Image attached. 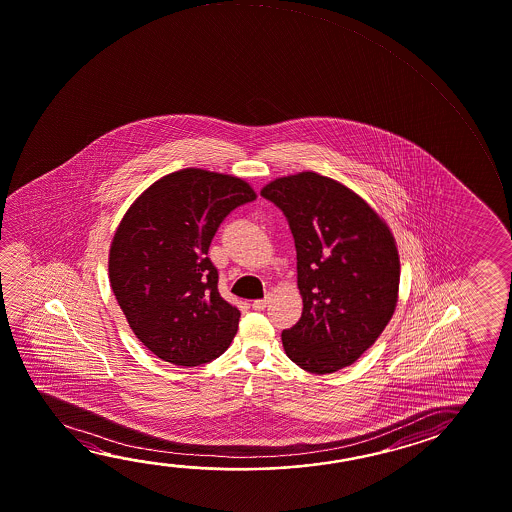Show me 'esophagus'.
Masks as SVG:
<instances>
[{
    "label": "esophagus",
    "mask_w": 512,
    "mask_h": 512,
    "mask_svg": "<svg viewBox=\"0 0 512 512\" xmlns=\"http://www.w3.org/2000/svg\"><path fill=\"white\" fill-rule=\"evenodd\" d=\"M269 298H262V300H255V302L252 303V307L255 310H264L266 307H268Z\"/></svg>",
    "instance_id": "34e87169"
}]
</instances>
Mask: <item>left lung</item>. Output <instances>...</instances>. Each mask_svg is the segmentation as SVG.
Returning a JSON list of instances; mask_svg holds the SVG:
<instances>
[{"instance_id":"8db88e82","label":"left lung","mask_w":512,"mask_h":512,"mask_svg":"<svg viewBox=\"0 0 512 512\" xmlns=\"http://www.w3.org/2000/svg\"><path fill=\"white\" fill-rule=\"evenodd\" d=\"M260 194L289 221L300 321L282 332L287 357L316 375L346 368L393 318L400 255L391 228L361 196L314 171L280 176Z\"/></svg>"}]
</instances>
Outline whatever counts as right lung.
Wrapping results in <instances>:
<instances>
[{"mask_svg":"<svg viewBox=\"0 0 512 512\" xmlns=\"http://www.w3.org/2000/svg\"><path fill=\"white\" fill-rule=\"evenodd\" d=\"M255 198L243 178L185 168L126 210L110 243V287L137 339L162 361L200 366L232 343L241 312L221 298L207 253L221 221Z\"/></svg>","mask_w":512,"mask_h":512,"instance_id":"obj_1","label":"right lung"}]
</instances>
